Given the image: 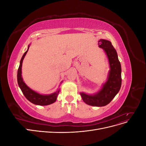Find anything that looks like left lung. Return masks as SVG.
Returning <instances> with one entry per match:
<instances>
[{"label":"left lung","instance_id":"left-lung-1","mask_svg":"<svg viewBox=\"0 0 146 146\" xmlns=\"http://www.w3.org/2000/svg\"><path fill=\"white\" fill-rule=\"evenodd\" d=\"M99 46L103 48L107 55L110 70L108 79L102 89L94 95L80 92L83 100L94 107H103L108 105L118 93L121 87V66L119 61L117 52L111 42L101 39L98 41Z\"/></svg>","mask_w":146,"mask_h":146}]
</instances>
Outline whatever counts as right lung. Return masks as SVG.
<instances>
[{
  "mask_svg": "<svg viewBox=\"0 0 146 146\" xmlns=\"http://www.w3.org/2000/svg\"><path fill=\"white\" fill-rule=\"evenodd\" d=\"M30 46H28L27 50L26 51L23 56H22V58L20 61V64L19 66L18 70H17V83H18V85L21 90L23 92V94L28 100H29L30 102H32L33 104L38 105H48L54 103L56 100L57 96L58 95L60 92V90L56 91L54 93L48 94V95H43L38 93V92H35V91L32 90V89L27 86V85L24 83L23 81V79L22 78V64H23V61L24 58V57L27 54Z\"/></svg>",
  "mask_w": 146,
  "mask_h": 146,
  "instance_id": "1",
  "label": "right lung"
}]
</instances>
